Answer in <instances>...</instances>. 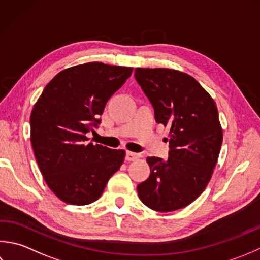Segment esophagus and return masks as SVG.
Instances as JSON below:
<instances>
[{
	"instance_id": "obj_1",
	"label": "esophagus",
	"mask_w": 260,
	"mask_h": 260,
	"mask_svg": "<svg viewBox=\"0 0 260 260\" xmlns=\"http://www.w3.org/2000/svg\"><path fill=\"white\" fill-rule=\"evenodd\" d=\"M140 157L139 153H136V152H131V151H126L125 153V160L128 161H134L137 160L138 158Z\"/></svg>"
}]
</instances>
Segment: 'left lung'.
<instances>
[{"mask_svg":"<svg viewBox=\"0 0 260 260\" xmlns=\"http://www.w3.org/2000/svg\"><path fill=\"white\" fill-rule=\"evenodd\" d=\"M135 77L155 111L171 126L168 158L148 157L150 175L137 186L141 202L159 212L183 209L210 182L223 135L213 99L187 74L167 68H136Z\"/></svg>","mask_w":260,"mask_h":260,"instance_id":"left-lung-1","label":"left lung"}]
</instances>
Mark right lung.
I'll return each mask as SVG.
<instances>
[{
  "mask_svg": "<svg viewBox=\"0 0 260 260\" xmlns=\"http://www.w3.org/2000/svg\"><path fill=\"white\" fill-rule=\"evenodd\" d=\"M134 68L87 62L58 73L30 116L31 145L49 188L63 202L96 201L124 160V150L88 142L108 100Z\"/></svg>",
  "mask_w": 260,
  "mask_h": 260,
  "instance_id": "add662e5",
  "label": "right lung"
}]
</instances>
